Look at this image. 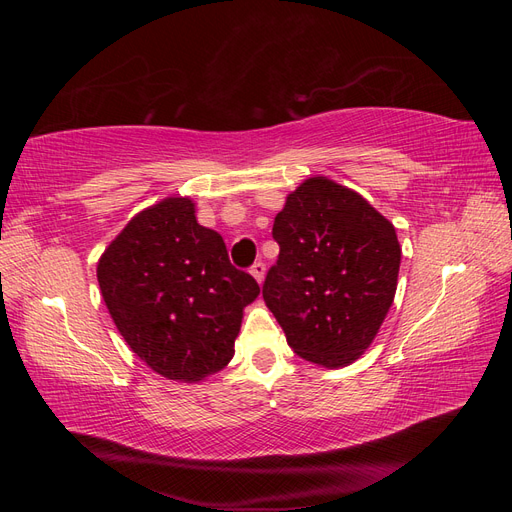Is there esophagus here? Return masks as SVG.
Listing matches in <instances>:
<instances>
[{
  "mask_svg": "<svg viewBox=\"0 0 512 512\" xmlns=\"http://www.w3.org/2000/svg\"><path fill=\"white\" fill-rule=\"evenodd\" d=\"M265 273H267L265 262H256V265L252 267V275H254V280H256L258 284L265 282Z\"/></svg>",
  "mask_w": 512,
  "mask_h": 512,
  "instance_id": "obj_1",
  "label": "esophagus"
}]
</instances>
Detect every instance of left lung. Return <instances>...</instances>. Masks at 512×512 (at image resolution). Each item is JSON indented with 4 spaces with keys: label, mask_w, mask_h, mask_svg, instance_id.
Here are the masks:
<instances>
[{
    "label": "left lung",
    "mask_w": 512,
    "mask_h": 512,
    "mask_svg": "<svg viewBox=\"0 0 512 512\" xmlns=\"http://www.w3.org/2000/svg\"><path fill=\"white\" fill-rule=\"evenodd\" d=\"M280 258L262 297L305 361L354 363L374 342L397 290L395 226L346 185L309 177L275 215Z\"/></svg>",
    "instance_id": "left-lung-1"
}]
</instances>
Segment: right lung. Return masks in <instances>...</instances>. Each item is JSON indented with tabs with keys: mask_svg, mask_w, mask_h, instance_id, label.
<instances>
[{
	"mask_svg": "<svg viewBox=\"0 0 512 512\" xmlns=\"http://www.w3.org/2000/svg\"><path fill=\"white\" fill-rule=\"evenodd\" d=\"M98 284L138 359L177 382H200L235 354L243 307L260 286L230 265L220 232L196 203L168 196L136 213L98 260Z\"/></svg>",
	"mask_w": 512,
	"mask_h": 512,
	"instance_id": "obj_1",
	"label": "right lung"
}]
</instances>
